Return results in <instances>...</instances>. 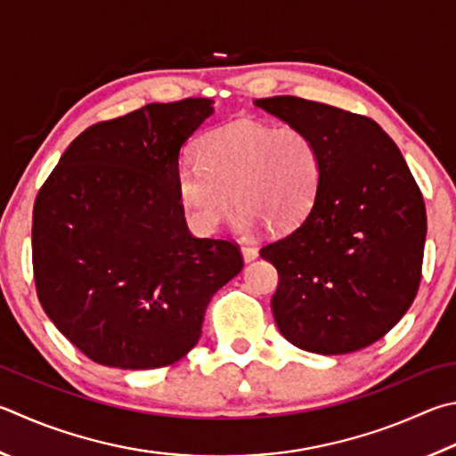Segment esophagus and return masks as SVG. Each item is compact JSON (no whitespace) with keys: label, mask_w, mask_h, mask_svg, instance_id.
<instances>
[{"label":"esophagus","mask_w":456,"mask_h":456,"mask_svg":"<svg viewBox=\"0 0 456 456\" xmlns=\"http://www.w3.org/2000/svg\"><path fill=\"white\" fill-rule=\"evenodd\" d=\"M241 255H243L245 263H251L256 259V256H259V251H256L255 247H241Z\"/></svg>","instance_id":"obj_1"}]
</instances>
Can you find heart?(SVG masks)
I'll list each match as a JSON object with an SVG mask.
<instances>
[{
  "mask_svg": "<svg viewBox=\"0 0 456 456\" xmlns=\"http://www.w3.org/2000/svg\"><path fill=\"white\" fill-rule=\"evenodd\" d=\"M195 157L197 165L177 169L175 183L189 225L200 235H213L233 201L239 233H253L263 223L289 229L309 213L319 191V147L297 126L231 121L201 135Z\"/></svg>",
  "mask_w": 456,
  "mask_h": 456,
  "instance_id": "b5f03b06",
  "label": "heart"
}]
</instances>
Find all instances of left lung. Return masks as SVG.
I'll return each mask as SVG.
<instances>
[{"label":"left lung","instance_id":"8db88e82","mask_svg":"<svg viewBox=\"0 0 456 456\" xmlns=\"http://www.w3.org/2000/svg\"><path fill=\"white\" fill-rule=\"evenodd\" d=\"M255 105L307 131L322 173L309 213L261 249L275 265L271 299L289 343L345 354L385 337L415 301L427 211L399 147L379 123L293 95Z\"/></svg>","mask_w":456,"mask_h":456}]
</instances>
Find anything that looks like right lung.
Instances as JSON below:
<instances>
[{"label": "right lung", "mask_w": 456, "mask_h": 456, "mask_svg": "<svg viewBox=\"0 0 456 456\" xmlns=\"http://www.w3.org/2000/svg\"><path fill=\"white\" fill-rule=\"evenodd\" d=\"M211 113V99L191 97L95 123L39 189V303L99 365L177 362L200 341L211 297L243 269L235 243L189 233L177 197L181 147Z\"/></svg>", "instance_id": "add662e5"}]
</instances>
